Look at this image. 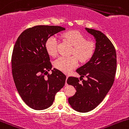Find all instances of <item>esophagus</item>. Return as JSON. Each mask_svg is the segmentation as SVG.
<instances>
[{
    "instance_id": "1",
    "label": "esophagus",
    "mask_w": 129,
    "mask_h": 129,
    "mask_svg": "<svg viewBox=\"0 0 129 129\" xmlns=\"http://www.w3.org/2000/svg\"><path fill=\"white\" fill-rule=\"evenodd\" d=\"M68 76L66 77V85L67 84V79H68Z\"/></svg>"
}]
</instances>
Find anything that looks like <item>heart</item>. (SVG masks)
Returning <instances> with one entry per match:
<instances>
[{
    "instance_id": "1",
    "label": "heart",
    "mask_w": 129,
    "mask_h": 129,
    "mask_svg": "<svg viewBox=\"0 0 129 129\" xmlns=\"http://www.w3.org/2000/svg\"><path fill=\"white\" fill-rule=\"evenodd\" d=\"M63 38L73 46L71 53L76 55L81 61H86L93 55L95 50L94 42L86 40V38L79 31L74 30L67 31L63 34ZM58 42V38L56 36H51L46 40L45 48L50 56H56ZM76 57H59L54 61V66L64 73H70L78 66V59Z\"/></svg>"
}]
</instances>
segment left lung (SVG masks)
<instances>
[{"instance_id": "8db88e82", "label": "left lung", "mask_w": 129, "mask_h": 129, "mask_svg": "<svg viewBox=\"0 0 129 129\" xmlns=\"http://www.w3.org/2000/svg\"><path fill=\"white\" fill-rule=\"evenodd\" d=\"M85 29L94 36L95 48L90 60L76 72L80 79L86 76L87 79L82 83L74 77H69L67 80L76 90L73 96L68 98L69 104L79 112L92 111L103 101L113 84L117 69L116 51L112 42L99 30Z\"/></svg>"}]
</instances>
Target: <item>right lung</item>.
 I'll list each match as a JSON object with an SVG mask.
<instances>
[{
    "label": "right lung",
    "instance_id": "add662e5",
    "mask_svg": "<svg viewBox=\"0 0 129 129\" xmlns=\"http://www.w3.org/2000/svg\"><path fill=\"white\" fill-rule=\"evenodd\" d=\"M64 30L59 26L37 25L24 30L15 42L12 56L14 83L22 100L35 110L50 107L64 86L66 76L57 69L45 78L52 68L45 42Z\"/></svg>",
    "mask_w": 129,
    "mask_h": 129
}]
</instances>
